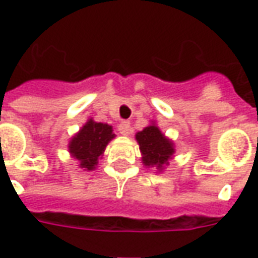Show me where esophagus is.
Listing matches in <instances>:
<instances>
[{
    "mask_svg": "<svg viewBox=\"0 0 258 258\" xmlns=\"http://www.w3.org/2000/svg\"><path fill=\"white\" fill-rule=\"evenodd\" d=\"M117 131L121 135H128L130 131H131V124H130V121H121L117 125Z\"/></svg>",
    "mask_w": 258,
    "mask_h": 258,
    "instance_id": "1",
    "label": "esophagus"
}]
</instances>
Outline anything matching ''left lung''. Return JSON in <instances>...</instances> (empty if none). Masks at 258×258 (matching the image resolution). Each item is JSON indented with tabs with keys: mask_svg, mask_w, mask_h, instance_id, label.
Masks as SVG:
<instances>
[{
	"mask_svg": "<svg viewBox=\"0 0 258 258\" xmlns=\"http://www.w3.org/2000/svg\"><path fill=\"white\" fill-rule=\"evenodd\" d=\"M135 138L140 144L142 162L145 166H156L160 170L174 153L173 142L167 140L156 125L146 127L135 135Z\"/></svg>",
	"mask_w": 258,
	"mask_h": 258,
	"instance_id": "1",
	"label": "left lung"
}]
</instances>
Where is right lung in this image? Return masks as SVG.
I'll return each instance as SVG.
<instances>
[{
  "label": "right lung",
  "instance_id": "obj_1",
  "mask_svg": "<svg viewBox=\"0 0 258 258\" xmlns=\"http://www.w3.org/2000/svg\"><path fill=\"white\" fill-rule=\"evenodd\" d=\"M114 138L110 125L95 121H87L80 133L69 144V151L77 160L80 166L87 170H94L109 141Z\"/></svg>",
  "mask_w": 258,
  "mask_h": 258
}]
</instances>
